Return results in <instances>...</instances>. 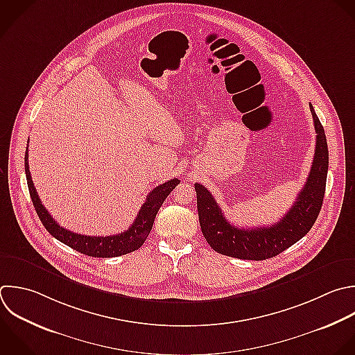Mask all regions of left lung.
I'll use <instances>...</instances> for the list:
<instances>
[{"label": "left lung", "instance_id": "left-lung-1", "mask_svg": "<svg viewBox=\"0 0 355 355\" xmlns=\"http://www.w3.org/2000/svg\"><path fill=\"white\" fill-rule=\"evenodd\" d=\"M309 110L316 133L313 162L294 204L277 223L255 229L233 226L226 220L212 194L202 184H194L201 232L212 250L239 259L262 261L291 247L313 226L323 202L329 151L324 130L312 104Z\"/></svg>", "mask_w": 355, "mask_h": 355}]
</instances>
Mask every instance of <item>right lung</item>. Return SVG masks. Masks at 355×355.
Listing matches in <instances>:
<instances>
[{
  "mask_svg": "<svg viewBox=\"0 0 355 355\" xmlns=\"http://www.w3.org/2000/svg\"><path fill=\"white\" fill-rule=\"evenodd\" d=\"M29 154L26 150L25 154V172H26V180H28V187L29 193L35 205V209L44 225V227L49 230V233L60 240L61 243L69 245L71 248L86 254L89 257H97V258H112V257H121L125 254H129L135 250H139L146 239L148 237L154 219L164 204L165 198L171 194V191L180 183L179 179H171L165 182L164 184L157 186L150 194L147 196L144 204L141 205L135 222L132 226L114 236H86L80 233H73L61 225L55 222V219L50 215V212L46 209V207L42 204L40 197L35 189L31 171H29Z\"/></svg>",
  "mask_w": 355,
  "mask_h": 355,
  "instance_id": "obj_1",
  "label": "right lung"
}]
</instances>
